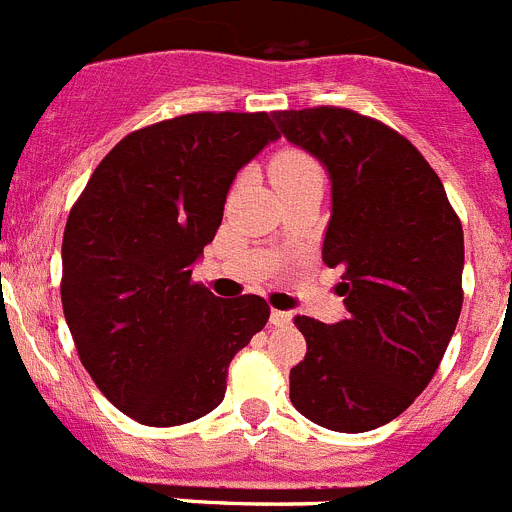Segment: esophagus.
Listing matches in <instances>:
<instances>
[{
    "label": "esophagus",
    "mask_w": 512,
    "mask_h": 512,
    "mask_svg": "<svg viewBox=\"0 0 512 512\" xmlns=\"http://www.w3.org/2000/svg\"><path fill=\"white\" fill-rule=\"evenodd\" d=\"M271 323L277 325V328H284V325H292V312L274 310V312H271Z\"/></svg>",
    "instance_id": "esophagus-1"
}]
</instances>
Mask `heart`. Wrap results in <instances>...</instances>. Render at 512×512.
I'll return each mask as SVG.
<instances>
[{"label":"heart","instance_id":"1","mask_svg":"<svg viewBox=\"0 0 512 512\" xmlns=\"http://www.w3.org/2000/svg\"><path fill=\"white\" fill-rule=\"evenodd\" d=\"M315 176H320L318 164L302 151L279 153L274 158V164H271V179H274V184L279 189L289 187V184L305 182V179H315Z\"/></svg>","mask_w":512,"mask_h":512}]
</instances>
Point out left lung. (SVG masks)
Listing matches in <instances>:
<instances>
[{
  "label": "left lung",
  "mask_w": 512,
  "mask_h": 512,
  "mask_svg": "<svg viewBox=\"0 0 512 512\" xmlns=\"http://www.w3.org/2000/svg\"><path fill=\"white\" fill-rule=\"evenodd\" d=\"M279 130L330 176L323 261L343 269L348 315H297L305 359L289 400L312 423L364 433L395 420L428 387L459 323L464 230L418 148L343 107L277 112Z\"/></svg>",
  "instance_id": "obj_1"
}]
</instances>
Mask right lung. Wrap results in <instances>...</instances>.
<instances>
[{"label": "right lung", "mask_w": 512, "mask_h": 512, "mask_svg": "<svg viewBox=\"0 0 512 512\" xmlns=\"http://www.w3.org/2000/svg\"><path fill=\"white\" fill-rule=\"evenodd\" d=\"M279 133L266 112H192L140 128L94 169L63 230V315L120 413L153 428L225 397L233 356L269 320L256 295L220 300L192 264L223 223L235 174Z\"/></svg>", "instance_id": "add662e5"}]
</instances>
